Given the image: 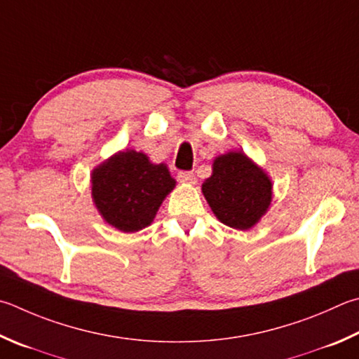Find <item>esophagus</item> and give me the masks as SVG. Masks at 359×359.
<instances>
[{
	"label": "esophagus",
	"mask_w": 359,
	"mask_h": 359,
	"mask_svg": "<svg viewBox=\"0 0 359 359\" xmlns=\"http://www.w3.org/2000/svg\"><path fill=\"white\" fill-rule=\"evenodd\" d=\"M177 179L182 182V184H188V185H194V184H196V175H194L193 172H188V171L179 172Z\"/></svg>",
	"instance_id": "esophagus-1"
}]
</instances>
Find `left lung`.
<instances>
[{"mask_svg":"<svg viewBox=\"0 0 359 359\" xmlns=\"http://www.w3.org/2000/svg\"><path fill=\"white\" fill-rule=\"evenodd\" d=\"M202 194L221 223L248 231L269 212L273 182L243 151H229L213 160L212 175L202 184Z\"/></svg>","mask_w":359,"mask_h":359,"instance_id":"obj_1","label":"left lung"}]
</instances>
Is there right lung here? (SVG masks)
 <instances>
[{
	"label": "right lung",
	"mask_w": 359,
	"mask_h": 359,
	"mask_svg": "<svg viewBox=\"0 0 359 359\" xmlns=\"http://www.w3.org/2000/svg\"><path fill=\"white\" fill-rule=\"evenodd\" d=\"M175 188L165 163L126 149L103 160L90 172L93 202L105 223L121 232L151 226L160 205Z\"/></svg>",
	"instance_id": "right-lung-1"
}]
</instances>
